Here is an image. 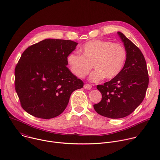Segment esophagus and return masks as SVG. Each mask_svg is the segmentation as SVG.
<instances>
[{
    "mask_svg": "<svg viewBox=\"0 0 160 160\" xmlns=\"http://www.w3.org/2000/svg\"><path fill=\"white\" fill-rule=\"evenodd\" d=\"M83 87H84V88H85V89L90 90V89H91V88H92V85H90V84H88V83H86V84H85V85H84Z\"/></svg>",
    "mask_w": 160,
    "mask_h": 160,
    "instance_id": "obj_1",
    "label": "esophagus"
}]
</instances>
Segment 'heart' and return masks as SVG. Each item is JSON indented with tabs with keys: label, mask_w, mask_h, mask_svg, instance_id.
Listing matches in <instances>:
<instances>
[{
	"label": "heart",
	"mask_w": 160,
	"mask_h": 160,
	"mask_svg": "<svg viewBox=\"0 0 160 160\" xmlns=\"http://www.w3.org/2000/svg\"><path fill=\"white\" fill-rule=\"evenodd\" d=\"M81 55L71 52L67 62L71 72L78 78L85 77L92 69L90 80L96 82L104 78L112 80L122 72L127 61V51L122 44L109 40H92L80 48Z\"/></svg>",
	"instance_id": "b5f03b06"
}]
</instances>
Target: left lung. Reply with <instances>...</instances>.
Segmentation results:
<instances>
[{"label":"left lung","mask_w":160,"mask_h":160,"mask_svg":"<svg viewBox=\"0 0 160 160\" xmlns=\"http://www.w3.org/2000/svg\"><path fill=\"white\" fill-rule=\"evenodd\" d=\"M118 34L127 51V61L115 78L97 85L102 99L94 105L99 115L109 118H121L131 114L143 101L149 84L145 58L141 50L122 33Z\"/></svg>","instance_id":"8db88e82"}]
</instances>
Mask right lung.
I'll return each instance as SVG.
<instances>
[{
	"mask_svg": "<svg viewBox=\"0 0 160 160\" xmlns=\"http://www.w3.org/2000/svg\"><path fill=\"white\" fill-rule=\"evenodd\" d=\"M78 43L45 39L22 52L15 68V89L21 106L39 118H53L64 111L72 93L83 82L66 67Z\"/></svg>",
	"mask_w": 160,
	"mask_h": 160,
	"instance_id": "1",
	"label": "right lung"
}]
</instances>
